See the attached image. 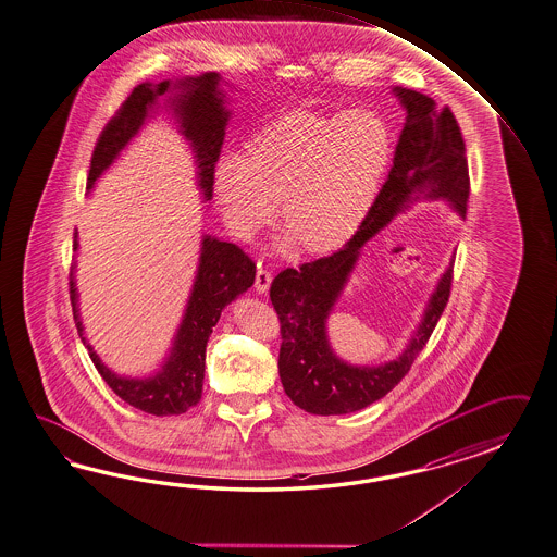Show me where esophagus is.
<instances>
[{
    "mask_svg": "<svg viewBox=\"0 0 557 557\" xmlns=\"http://www.w3.org/2000/svg\"><path fill=\"white\" fill-rule=\"evenodd\" d=\"M271 286V271L265 270L259 265V270L256 273V289L257 294H268V289Z\"/></svg>",
    "mask_w": 557,
    "mask_h": 557,
    "instance_id": "34e87169",
    "label": "esophagus"
}]
</instances>
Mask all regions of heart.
I'll return each mask as SVG.
<instances>
[{
	"label": "heart",
	"instance_id": "b5f03b06",
	"mask_svg": "<svg viewBox=\"0 0 557 557\" xmlns=\"http://www.w3.org/2000/svg\"><path fill=\"white\" fill-rule=\"evenodd\" d=\"M392 158V127L376 111L296 109L259 129L245 153L216 160L214 198L243 239L270 223L280 198L287 243L331 253L359 231Z\"/></svg>",
	"mask_w": 557,
	"mask_h": 557
}]
</instances>
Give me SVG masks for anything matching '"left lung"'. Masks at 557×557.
Here are the masks:
<instances>
[{"mask_svg": "<svg viewBox=\"0 0 557 557\" xmlns=\"http://www.w3.org/2000/svg\"><path fill=\"white\" fill-rule=\"evenodd\" d=\"M406 109V125L393 156V168L367 219L343 249L317 261L287 268L271 282L270 298L280 324V379L296 406L314 416H343L375 404L407 375L442 317L451 287V263L442 273L423 310L418 331L406 350L383 364H350L336 357L329 343L326 320L343 296L362 245L373 239L406 202L420 195L446 200L462 219L467 216V148L458 121L448 107L418 90L395 87Z\"/></svg>", "mask_w": 557, "mask_h": 557, "instance_id": "1", "label": "left lung"}]
</instances>
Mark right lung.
<instances>
[{
  "mask_svg": "<svg viewBox=\"0 0 557 557\" xmlns=\"http://www.w3.org/2000/svg\"><path fill=\"white\" fill-rule=\"evenodd\" d=\"M219 83L221 76L216 73H205L200 76H186L181 81H162L158 85H137L97 139L87 178L89 190L107 168L115 162V158L132 141V137L137 136L144 121L148 120V113L158 106V99L168 90H174L172 97H168V107L178 121L182 136L190 141L198 168V186L205 195V200H211L214 164L221 156L228 121L225 92L219 90ZM73 245L76 251V233ZM253 282L256 263L245 256L237 245L205 235L200 245L195 284L181 326L174 336L170 355L162 362V369L150 376L117 375L92 350V346L83 336L73 271L71 301L78 336L83 345L89 348L90 361L97 367L99 375L106 379L107 385L125 404L151 416L164 418L186 413L200 401L207 343L211 338L212 326L219 322L226 304H231L243 292H247L253 286Z\"/></svg>",
  "mask_w": 557,
  "mask_h": 557,
  "instance_id": "1",
  "label": "right lung"
}]
</instances>
